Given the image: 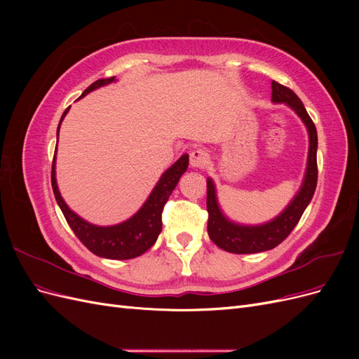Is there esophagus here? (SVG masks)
<instances>
[{
	"instance_id": "esophagus-1",
	"label": "esophagus",
	"mask_w": 359,
	"mask_h": 359,
	"mask_svg": "<svg viewBox=\"0 0 359 359\" xmlns=\"http://www.w3.org/2000/svg\"><path fill=\"white\" fill-rule=\"evenodd\" d=\"M206 160H208V154L205 153L203 149H193L190 153V166L191 168H203L206 165Z\"/></svg>"
}]
</instances>
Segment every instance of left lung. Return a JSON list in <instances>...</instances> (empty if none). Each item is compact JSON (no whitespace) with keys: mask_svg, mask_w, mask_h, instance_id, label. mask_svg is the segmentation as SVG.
Returning a JSON list of instances; mask_svg holds the SVG:
<instances>
[{"mask_svg":"<svg viewBox=\"0 0 359 359\" xmlns=\"http://www.w3.org/2000/svg\"><path fill=\"white\" fill-rule=\"evenodd\" d=\"M273 97L271 102L289 106L304 123L309 133V157L307 168L304 173V180L295 196L287 203L286 208L276 215L273 220L262 224H241L231 220L227 217L217 199L215 184L211 178H206V210H208V235L215 245L222 250L235 255H250L266 252L277 247L281 241L286 240L287 235L293 231L301 219L302 212L309 206L318 184V132L311 118L309 116L299 97L273 81Z\"/></svg>","mask_w":359,"mask_h":359,"instance_id":"left-lung-1","label":"left lung"}]
</instances>
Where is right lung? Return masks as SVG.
<instances>
[{
    "label": "right lung",
    "mask_w": 359,
    "mask_h": 359,
    "mask_svg": "<svg viewBox=\"0 0 359 359\" xmlns=\"http://www.w3.org/2000/svg\"><path fill=\"white\" fill-rule=\"evenodd\" d=\"M116 82L115 76L107 79H99L91 83L86 88L79 99L90 94L91 91L100 88V86L109 85ZM70 107L64 111L60 124L57 128V139L60 135V127L62 119L66 118ZM58 145V140H57ZM55 161H57V148L55 156H53L52 163V190L55 194L57 203L61 208L64 217L72 227L74 235L79 238L81 243L93 252L94 255L104 257V259H115V260H126L133 259L140 255H144L149 247L157 241V238L161 232V211L163 206L168 202L172 191L175 190L177 184L184 172L189 168V154H182L173 165L161 173L160 180L154 186L153 191L144 202V205L130 217V219L112 224V226H99L93 224L90 222L83 220L81 215L76 214L73 210L69 208L66 201L62 199L58 184H57V170H55Z\"/></svg>",
    "instance_id": "1"
}]
</instances>
